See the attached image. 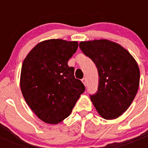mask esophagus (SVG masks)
<instances>
[{
  "label": "esophagus",
  "mask_w": 148,
  "mask_h": 148,
  "mask_svg": "<svg viewBox=\"0 0 148 148\" xmlns=\"http://www.w3.org/2000/svg\"><path fill=\"white\" fill-rule=\"evenodd\" d=\"M82 83H83L84 84V85L86 86V84H87V80H86V78H82Z\"/></svg>",
  "instance_id": "esophagus-1"
}]
</instances>
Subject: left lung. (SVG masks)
<instances>
[{
	"instance_id": "obj_1",
	"label": "left lung",
	"mask_w": 148,
	"mask_h": 148,
	"mask_svg": "<svg viewBox=\"0 0 148 148\" xmlns=\"http://www.w3.org/2000/svg\"><path fill=\"white\" fill-rule=\"evenodd\" d=\"M79 47L99 72L98 91L90 95L94 107L104 119L118 118L138 91L140 72L136 61L121 45L106 39L81 41Z\"/></svg>"
}]
</instances>
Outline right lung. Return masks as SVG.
Returning a JSON list of instances; mask_svg holds the SVG:
<instances>
[{
  "label": "right lung",
  "mask_w": 148,
  "mask_h": 148,
  "mask_svg": "<svg viewBox=\"0 0 148 148\" xmlns=\"http://www.w3.org/2000/svg\"><path fill=\"white\" fill-rule=\"evenodd\" d=\"M77 41L44 40L30 51L23 62L20 85L23 96L35 114L56 125L70 116L85 87L74 76L67 62L76 52Z\"/></svg>",
  "instance_id": "1"
}]
</instances>
